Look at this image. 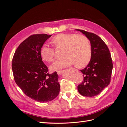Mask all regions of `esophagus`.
I'll list each match as a JSON object with an SVG mask.
<instances>
[{"label":"esophagus","instance_id":"1","mask_svg":"<svg viewBox=\"0 0 127 127\" xmlns=\"http://www.w3.org/2000/svg\"><path fill=\"white\" fill-rule=\"evenodd\" d=\"M63 72V71L62 70H59V71H57V74H58L59 75H60L61 74H62Z\"/></svg>","mask_w":127,"mask_h":127}]
</instances>
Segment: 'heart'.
Returning <instances> with one entry per match:
<instances>
[{
    "instance_id": "heart-1",
    "label": "heart",
    "mask_w": 127,
    "mask_h": 127,
    "mask_svg": "<svg viewBox=\"0 0 127 127\" xmlns=\"http://www.w3.org/2000/svg\"><path fill=\"white\" fill-rule=\"evenodd\" d=\"M52 42L57 47H63L64 58L56 60L51 66L53 71L60 70L74 64L83 66L89 62L92 55L91 46L87 38L81 34L60 33L53 38ZM40 55L44 61L51 62L54 59V50L47 43L42 45Z\"/></svg>"
}]
</instances>
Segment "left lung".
<instances>
[{
    "label": "left lung",
    "mask_w": 127,
    "mask_h": 127,
    "mask_svg": "<svg viewBox=\"0 0 127 127\" xmlns=\"http://www.w3.org/2000/svg\"><path fill=\"white\" fill-rule=\"evenodd\" d=\"M76 30L85 35L90 41L92 49L89 64L86 68L80 70L84 79L78 85V91L84 96H95L110 83L113 69L111 56L105 42L96 34L82 30Z\"/></svg>",
    "instance_id": "1"
}]
</instances>
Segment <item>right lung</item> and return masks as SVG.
<instances>
[{"label":"right lung","instance_id":"add662e5","mask_svg":"<svg viewBox=\"0 0 127 127\" xmlns=\"http://www.w3.org/2000/svg\"><path fill=\"white\" fill-rule=\"evenodd\" d=\"M51 35L34 34L18 46L12 60L15 83L26 95L39 102L55 99L60 91L58 75L56 71L50 74L42 61L40 50Z\"/></svg>","mask_w":127,"mask_h":127}]
</instances>
